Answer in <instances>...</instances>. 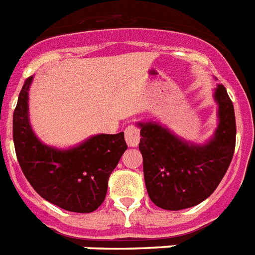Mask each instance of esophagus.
<instances>
[{
	"label": "esophagus",
	"mask_w": 255,
	"mask_h": 255,
	"mask_svg": "<svg viewBox=\"0 0 255 255\" xmlns=\"http://www.w3.org/2000/svg\"><path fill=\"white\" fill-rule=\"evenodd\" d=\"M139 130L135 126H128L125 130V140L129 147H136L139 144Z\"/></svg>",
	"instance_id": "34e87169"
}]
</instances>
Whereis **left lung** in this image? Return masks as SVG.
Masks as SVG:
<instances>
[{"label": "left lung", "mask_w": 255, "mask_h": 255, "mask_svg": "<svg viewBox=\"0 0 255 255\" xmlns=\"http://www.w3.org/2000/svg\"><path fill=\"white\" fill-rule=\"evenodd\" d=\"M218 126L205 143L176 135L159 121L138 123L147 193L157 207L178 211L207 199L223 180L236 144V119L226 87L214 90Z\"/></svg>", "instance_id": "8db88e82"}]
</instances>
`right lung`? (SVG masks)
<instances>
[{
  "label": "right lung",
  "instance_id": "obj_1",
  "mask_svg": "<svg viewBox=\"0 0 255 255\" xmlns=\"http://www.w3.org/2000/svg\"><path fill=\"white\" fill-rule=\"evenodd\" d=\"M26 79L12 116V138L23 173L37 194L66 211H95L108 190V178L128 146L124 132L96 134L77 146L58 148L37 138L29 123Z\"/></svg>",
  "mask_w": 255,
  "mask_h": 255
}]
</instances>
